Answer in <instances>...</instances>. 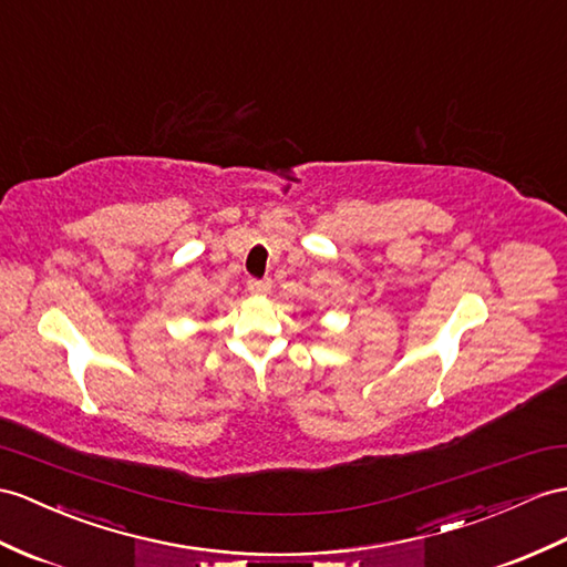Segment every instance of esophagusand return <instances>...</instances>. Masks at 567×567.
<instances>
[{"instance_id":"1","label":"esophagus","mask_w":567,"mask_h":567,"mask_svg":"<svg viewBox=\"0 0 567 567\" xmlns=\"http://www.w3.org/2000/svg\"><path fill=\"white\" fill-rule=\"evenodd\" d=\"M247 291L255 296H267L271 291V279H250L247 281Z\"/></svg>"}]
</instances>
